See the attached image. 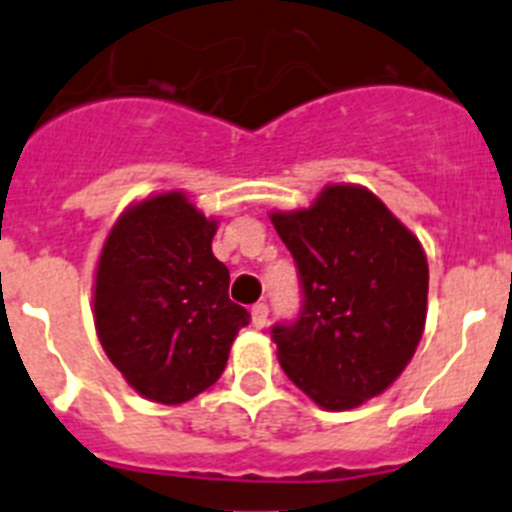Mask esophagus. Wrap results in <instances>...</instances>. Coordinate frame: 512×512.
<instances>
[{
    "instance_id": "obj_1",
    "label": "esophagus",
    "mask_w": 512,
    "mask_h": 512,
    "mask_svg": "<svg viewBox=\"0 0 512 512\" xmlns=\"http://www.w3.org/2000/svg\"><path fill=\"white\" fill-rule=\"evenodd\" d=\"M251 323H253V328H264V325L269 323V305H264V302H259V305H253Z\"/></svg>"
}]
</instances>
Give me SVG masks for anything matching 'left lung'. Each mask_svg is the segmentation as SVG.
<instances>
[{
  "instance_id": "1",
  "label": "left lung",
  "mask_w": 512,
  "mask_h": 512,
  "mask_svg": "<svg viewBox=\"0 0 512 512\" xmlns=\"http://www.w3.org/2000/svg\"><path fill=\"white\" fill-rule=\"evenodd\" d=\"M297 264L302 310L271 338L284 374L325 410L382 395L425 325L428 261L377 194L330 184L307 210L271 212Z\"/></svg>"
}]
</instances>
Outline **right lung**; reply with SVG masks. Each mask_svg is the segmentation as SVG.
Listing matches in <instances>:
<instances>
[{"instance_id": "add662e5", "label": "right lung", "mask_w": 512, "mask_h": 512, "mask_svg": "<svg viewBox=\"0 0 512 512\" xmlns=\"http://www.w3.org/2000/svg\"><path fill=\"white\" fill-rule=\"evenodd\" d=\"M215 230L184 192H164L122 212L99 253V343L153 402L179 405L212 387L251 320L228 297L230 271L212 256Z\"/></svg>"}]
</instances>
